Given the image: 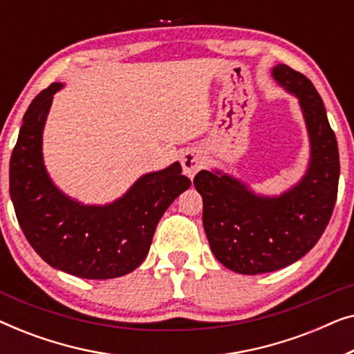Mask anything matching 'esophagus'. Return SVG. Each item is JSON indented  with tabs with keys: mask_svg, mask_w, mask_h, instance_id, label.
<instances>
[{
	"mask_svg": "<svg viewBox=\"0 0 354 354\" xmlns=\"http://www.w3.org/2000/svg\"><path fill=\"white\" fill-rule=\"evenodd\" d=\"M180 162L185 176L193 178L195 174L205 166V158H203V154L198 149H187V151L182 153Z\"/></svg>",
	"mask_w": 354,
	"mask_h": 354,
	"instance_id": "esophagus-1",
	"label": "esophagus"
}]
</instances>
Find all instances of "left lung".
<instances>
[{
    "mask_svg": "<svg viewBox=\"0 0 354 354\" xmlns=\"http://www.w3.org/2000/svg\"><path fill=\"white\" fill-rule=\"evenodd\" d=\"M272 75L301 106L311 143L304 177L280 196L254 195L219 171H200L193 178L212 253L227 269L246 275L287 268L317 243L330 221L340 177L335 133L311 80L285 64L275 66Z\"/></svg>",
    "mask_w": 354,
    "mask_h": 354,
    "instance_id": "left-lung-1",
    "label": "left lung"
}]
</instances>
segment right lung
<instances>
[{"instance_id": "obj_1", "label": "right lung", "mask_w": 354, "mask_h": 354, "mask_svg": "<svg viewBox=\"0 0 354 354\" xmlns=\"http://www.w3.org/2000/svg\"><path fill=\"white\" fill-rule=\"evenodd\" d=\"M51 84L28 106L9 162V192L19 225L51 268L82 279H114L147 258L156 225L171 203L192 185L174 162L147 174L122 198L106 206H85L66 196L48 176L41 135L53 95Z\"/></svg>"}]
</instances>
